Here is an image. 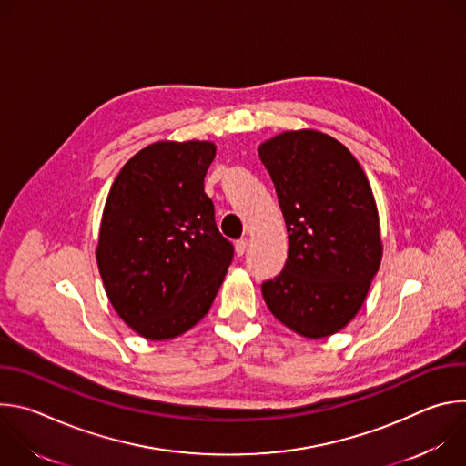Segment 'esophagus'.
<instances>
[{"mask_svg": "<svg viewBox=\"0 0 466 466\" xmlns=\"http://www.w3.org/2000/svg\"><path fill=\"white\" fill-rule=\"evenodd\" d=\"M247 247H248V239L247 238H241L236 241V252L238 256H243L247 252Z\"/></svg>", "mask_w": 466, "mask_h": 466, "instance_id": "esophagus-1", "label": "esophagus"}]
</instances>
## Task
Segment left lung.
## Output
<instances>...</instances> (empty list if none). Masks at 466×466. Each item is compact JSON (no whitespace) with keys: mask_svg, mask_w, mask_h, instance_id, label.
<instances>
[{"mask_svg":"<svg viewBox=\"0 0 466 466\" xmlns=\"http://www.w3.org/2000/svg\"><path fill=\"white\" fill-rule=\"evenodd\" d=\"M258 153L289 238L282 273L261 284L263 300L297 334L328 338L356 317L380 269L370 184L352 153L319 130L282 132Z\"/></svg>","mask_w":466,"mask_h":466,"instance_id":"left-lung-1","label":"left lung"}]
</instances>
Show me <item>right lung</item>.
Here are the masks:
<instances>
[{
  "mask_svg": "<svg viewBox=\"0 0 466 466\" xmlns=\"http://www.w3.org/2000/svg\"><path fill=\"white\" fill-rule=\"evenodd\" d=\"M214 157L212 142H157L108 191L99 273L116 313L146 339H173L201 320L234 258L205 193Z\"/></svg>",
  "mask_w": 466,
  "mask_h": 466,
  "instance_id": "right-lung-1",
  "label": "right lung"
}]
</instances>
